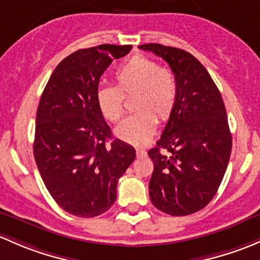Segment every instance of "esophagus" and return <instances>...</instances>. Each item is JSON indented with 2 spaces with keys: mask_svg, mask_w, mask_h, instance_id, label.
Masks as SVG:
<instances>
[{
  "mask_svg": "<svg viewBox=\"0 0 260 260\" xmlns=\"http://www.w3.org/2000/svg\"><path fill=\"white\" fill-rule=\"evenodd\" d=\"M145 154H146L145 150L141 148H136V155H138V156H144Z\"/></svg>",
  "mask_w": 260,
  "mask_h": 260,
  "instance_id": "obj_1",
  "label": "esophagus"
}]
</instances>
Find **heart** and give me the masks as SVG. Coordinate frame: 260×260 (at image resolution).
Returning a JSON list of instances; mask_svg holds the SVG:
<instances>
[{"mask_svg":"<svg viewBox=\"0 0 260 260\" xmlns=\"http://www.w3.org/2000/svg\"><path fill=\"white\" fill-rule=\"evenodd\" d=\"M117 86H103L96 92L101 114L111 122L124 115V95L135 98L138 112L126 117L115 130L117 138L133 145L148 143L157 127V117L167 121L175 109L179 84L175 75L161 69L156 61L145 56H134L115 74Z\"/></svg>","mask_w":260,"mask_h":260,"instance_id":"b5f03b06","label":"heart"}]
</instances>
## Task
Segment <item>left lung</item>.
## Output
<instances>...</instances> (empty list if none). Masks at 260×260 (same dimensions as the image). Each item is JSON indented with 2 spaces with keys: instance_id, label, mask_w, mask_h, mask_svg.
I'll return each instance as SVG.
<instances>
[{
  "instance_id": "8db88e82",
  "label": "left lung",
  "mask_w": 260,
  "mask_h": 260,
  "mask_svg": "<svg viewBox=\"0 0 260 260\" xmlns=\"http://www.w3.org/2000/svg\"><path fill=\"white\" fill-rule=\"evenodd\" d=\"M151 51L169 63L179 84L175 109L156 146L149 183L155 208L173 216L197 213L218 191L232 152L225 106L207 69L186 51L160 44Z\"/></svg>"
}]
</instances>
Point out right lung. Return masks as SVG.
I'll return each instance as SVG.
<instances>
[{"label":"right lung","instance_id":"add662e5","mask_svg":"<svg viewBox=\"0 0 260 260\" xmlns=\"http://www.w3.org/2000/svg\"><path fill=\"white\" fill-rule=\"evenodd\" d=\"M131 49L105 44L75 51L56 66L40 99L35 161L51 197L72 215L110 209L117 181L135 160L133 146L112 139L96 101L100 77Z\"/></svg>","mask_w":260,"mask_h":260}]
</instances>
